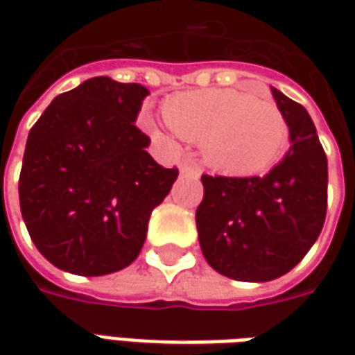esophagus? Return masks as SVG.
Returning a JSON list of instances; mask_svg holds the SVG:
<instances>
[{
  "label": "esophagus",
  "mask_w": 355,
  "mask_h": 355,
  "mask_svg": "<svg viewBox=\"0 0 355 355\" xmlns=\"http://www.w3.org/2000/svg\"><path fill=\"white\" fill-rule=\"evenodd\" d=\"M180 173L182 175H193V177H198V175H201V169L192 159H182V163H180Z\"/></svg>",
  "instance_id": "esophagus-1"
}]
</instances>
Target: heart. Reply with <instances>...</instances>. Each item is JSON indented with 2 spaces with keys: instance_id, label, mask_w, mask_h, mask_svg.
<instances>
[{
  "instance_id": "heart-1",
  "label": "heart",
  "mask_w": 355,
  "mask_h": 355,
  "mask_svg": "<svg viewBox=\"0 0 355 355\" xmlns=\"http://www.w3.org/2000/svg\"><path fill=\"white\" fill-rule=\"evenodd\" d=\"M165 119L178 137L201 142L209 167L224 175L249 177L270 169L289 140V125L274 102L239 89H207L171 96ZM146 125L162 132L159 121Z\"/></svg>"
}]
</instances>
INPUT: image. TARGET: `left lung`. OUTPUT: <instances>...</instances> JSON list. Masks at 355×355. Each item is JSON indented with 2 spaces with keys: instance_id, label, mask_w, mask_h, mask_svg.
<instances>
[{
  "instance_id": "1",
  "label": "left lung",
  "mask_w": 355,
  "mask_h": 355,
  "mask_svg": "<svg viewBox=\"0 0 355 355\" xmlns=\"http://www.w3.org/2000/svg\"><path fill=\"white\" fill-rule=\"evenodd\" d=\"M289 125V152L264 177L203 175L196 211L201 253L218 274L272 282L297 266L327 213V157L304 106L272 87Z\"/></svg>"
}]
</instances>
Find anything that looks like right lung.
<instances>
[{"instance_id": "add662e5", "label": "right lung", "mask_w": 355, "mask_h": 355, "mask_svg": "<svg viewBox=\"0 0 355 355\" xmlns=\"http://www.w3.org/2000/svg\"><path fill=\"white\" fill-rule=\"evenodd\" d=\"M140 83L98 76L58 94L28 135L20 213L37 251L64 272L106 275L139 257L150 215L177 180L137 129Z\"/></svg>"}]
</instances>
